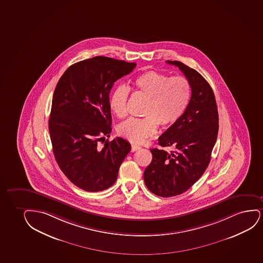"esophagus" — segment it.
<instances>
[{
  "instance_id": "34e87169",
  "label": "esophagus",
  "mask_w": 263,
  "mask_h": 263,
  "mask_svg": "<svg viewBox=\"0 0 263 263\" xmlns=\"http://www.w3.org/2000/svg\"><path fill=\"white\" fill-rule=\"evenodd\" d=\"M140 148H141V146H139V145H134V144H133V146H132V152L137 151V150L140 149Z\"/></svg>"
}]
</instances>
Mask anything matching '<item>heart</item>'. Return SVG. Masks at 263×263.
Here are the masks:
<instances>
[{
	"label": "heart",
	"instance_id": "1",
	"mask_svg": "<svg viewBox=\"0 0 263 263\" xmlns=\"http://www.w3.org/2000/svg\"><path fill=\"white\" fill-rule=\"evenodd\" d=\"M134 89L146 98L142 118H129L118 126V133L134 143H142L156 134L157 125L169 126L176 123L190 103V83L183 77H169L156 71H148L137 77ZM130 90L117 87L109 98V106L117 117L127 115Z\"/></svg>",
	"mask_w": 263,
	"mask_h": 263
}]
</instances>
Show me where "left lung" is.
<instances>
[{
	"instance_id": "obj_1",
	"label": "left lung",
	"mask_w": 263,
	"mask_h": 263,
	"mask_svg": "<svg viewBox=\"0 0 263 263\" xmlns=\"http://www.w3.org/2000/svg\"><path fill=\"white\" fill-rule=\"evenodd\" d=\"M184 73L191 88L182 117L159 137L162 147L151 148L153 158L144 172L152 193L171 197L186 192L203 175L211 161L219 130V115L212 87L197 71L180 61L167 60Z\"/></svg>"
}]
</instances>
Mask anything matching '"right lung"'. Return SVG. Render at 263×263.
Masks as SVG:
<instances>
[{
	"mask_svg": "<svg viewBox=\"0 0 263 263\" xmlns=\"http://www.w3.org/2000/svg\"><path fill=\"white\" fill-rule=\"evenodd\" d=\"M136 63L98 56L70 66L54 90L49 130L60 170L76 186L89 192L107 190L116 182L120 165L130 151L122 138L109 137L110 90Z\"/></svg>",
	"mask_w": 263,
	"mask_h": 263,
	"instance_id": "add662e5",
	"label": "right lung"
}]
</instances>
